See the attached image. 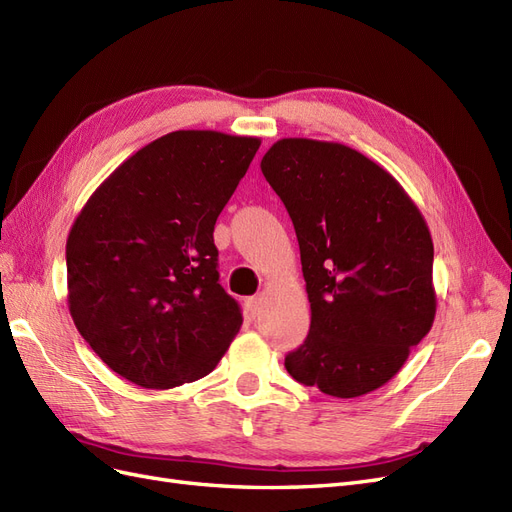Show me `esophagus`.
<instances>
[{
  "label": "esophagus",
  "instance_id": "1",
  "mask_svg": "<svg viewBox=\"0 0 512 512\" xmlns=\"http://www.w3.org/2000/svg\"><path fill=\"white\" fill-rule=\"evenodd\" d=\"M260 303H262L260 297H250V299L245 301V309H247V312H250L252 318H256L260 314Z\"/></svg>",
  "mask_w": 512,
  "mask_h": 512
}]
</instances>
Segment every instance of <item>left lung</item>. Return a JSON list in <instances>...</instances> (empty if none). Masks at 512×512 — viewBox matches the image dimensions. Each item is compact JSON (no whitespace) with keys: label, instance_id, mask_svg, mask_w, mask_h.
I'll return each mask as SVG.
<instances>
[{"label":"left lung","instance_id":"1","mask_svg":"<svg viewBox=\"0 0 512 512\" xmlns=\"http://www.w3.org/2000/svg\"><path fill=\"white\" fill-rule=\"evenodd\" d=\"M260 168L297 232L312 309L288 374L342 399L380 389L436 316L421 211L382 166L339 143L282 138Z\"/></svg>","mask_w":512,"mask_h":512}]
</instances>
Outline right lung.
Returning a JSON list of instances; mask_svg holds the SVG:
<instances>
[{
	"instance_id": "add662e5",
	"label": "right lung",
	"mask_w": 512,
	"mask_h": 512,
	"mask_svg": "<svg viewBox=\"0 0 512 512\" xmlns=\"http://www.w3.org/2000/svg\"><path fill=\"white\" fill-rule=\"evenodd\" d=\"M258 147L252 136L170 132L123 162L72 224L70 314L121 378L145 389L194 382L239 333L213 228Z\"/></svg>"
}]
</instances>
